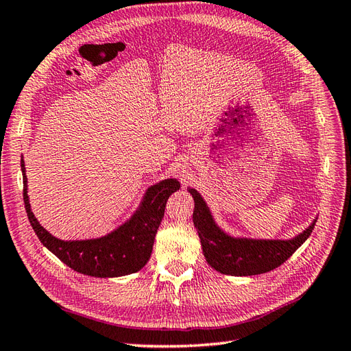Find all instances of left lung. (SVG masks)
<instances>
[{"instance_id": "obj_1", "label": "left lung", "mask_w": 351, "mask_h": 351, "mask_svg": "<svg viewBox=\"0 0 351 351\" xmlns=\"http://www.w3.org/2000/svg\"><path fill=\"white\" fill-rule=\"evenodd\" d=\"M194 199L193 222L199 232L203 255L217 271L228 276H256L282 265L311 234L317 218L292 239H252L231 236L215 221L208 203L195 188L188 186Z\"/></svg>"}]
</instances>
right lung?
Listing matches in <instances>:
<instances>
[{
	"label": "right lung",
	"mask_w": 351,
	"mask_h": 351,
	"mask_svg": "<svg viewBox=\"0 0 351 351\" xmlns=\"http://www.w3.org/2000/svg\"><path fill=\"white\" fill-rule=\"evenodd\" d=\"M21 167L25 209L35 234L62 263L74 271L92 277L128 276L145 267L152 252L160 222L165 217L167 199L181 188V184L175 178L163 179L147 188L132 217L111 232L96 239L62 240L50 234L35 218L31 210L23 157L21 158Z\"/></svg>",
	"instance_id": "right-lung-1"
}]
</instances>
